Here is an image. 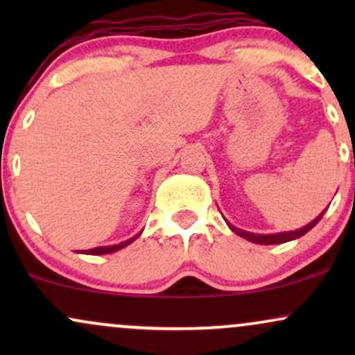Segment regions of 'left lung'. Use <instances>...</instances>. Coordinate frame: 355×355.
I'll return each instance as SVG.
<instances>
[{
    "instance_id": "obj_1",
    "label": "left lung",
    "mask_w": 355,
    "mask_h": 355,
    "mask_svg": "<svg viewBox=\"0 0 355 355\" xmlns=\"http://www.w3.org/2000/svg\"><path fill=\"white\" fill-rule=\"evenodd\" d=\"M325 210H327V209H325ZM325 210L322 211V214L317 215V217L313 218L311 223H307V225L302 227V229L291 230V232H279V234H266V235H263V234H254V232H247V230L237 229V227L232 225L229 220H225V222H227V225H229V229L234 232V234L240 235V237L248 240V242L259 243V245H275V243H285V242H291V240L302 237V235L307 234L309 230H312L313 227H315L317 223L320 222V218L324 217Z\"/></svg>"
}]
</instances>
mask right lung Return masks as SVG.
Here are the masks:
<instances>
[{"label": "right lung", "mask_w": 355, "mask_h": 355, "mask_svg": "<svg viewBox=\"0 0 355 355\" xmlns=\"http://www.w3.org/2000/svg\"><path fill=\"white\" fill-rule=\"evenodd\" d=\"M141 232H138L135 237L125 240V242H120L116 243V245H105V247H95V248H89V250H78V254H87V255H105V254H113V252H118L121 250V248H125L126 245H130L132 242H135V240L140 237Z\"/></svg>", "instance_id": "obj_1"}]
</instances>
